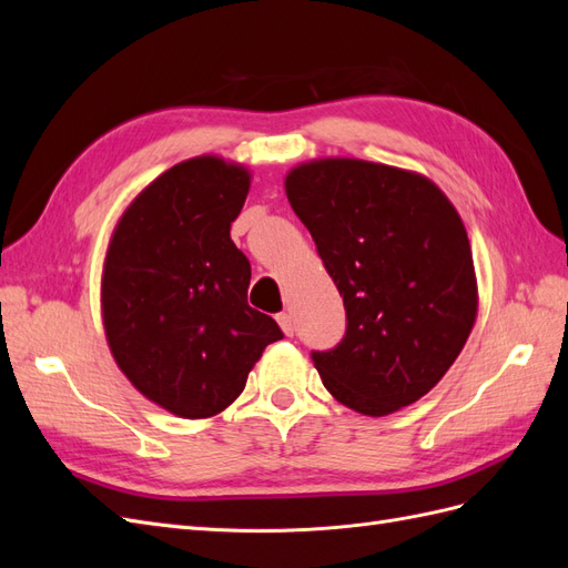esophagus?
I'll list each match as a JSON object with an SVG mask.
<instances>
[{
    "label": "esophagus",
    "instance_id": "obj_1",
    "mask_svg": "<svg viewBox=\"0 0 568 568\" xmlns=\"http://www.w3.org/2000/svg\"><path fill=\"white\" fill-rule=\"evenodd\" d=\"M277 322H280V326H282V332H284L286 336H294V332H296V324H294V317H291L288 313H280V315H277Z\"/></svg>",
    "mask_w": 568,
    "mask_h": 568
}]
</instances>
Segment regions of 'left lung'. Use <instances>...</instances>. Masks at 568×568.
Listing matches in <instances>:
<instances>
[{"label":"left lung","mask_w":568,"mask_h":568,"mask_svg":"<svg viewBox=\"0 0 568 568\" xmlns=\"http://www.w3.org/2000/svg\"><path fill=\"white\" fill-rule=\"evenodd\" d=\"M346 307V334L311 357L338 403L384 417L419 400L457 359L476 320L467 232L422 175L355 159L313 161L286 178Z\"/></svg>","instance_id":"1"}]
</instances>
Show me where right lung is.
I'll list each match as a JSON object with an SVG mask.
<instances>
[{
	"mask_svg": "<svg viewBox=\"0 0 568 568\" xmlns=\"http://www.w3.org/2000/svg\"><path fill=\"white\" fill-rule=\"evenodd\" d=\"M248 184L239 165L184 161L134 199L109 246L111 353L136 390L184 419L234 403L265 346L284 338L248 305L251 263L230 239Z\"/></svg>",
	"mask_w": 568,
	"mask_h": 568,
	"instance_id": "1",
	"label": "right lung"
}]
</instances>
